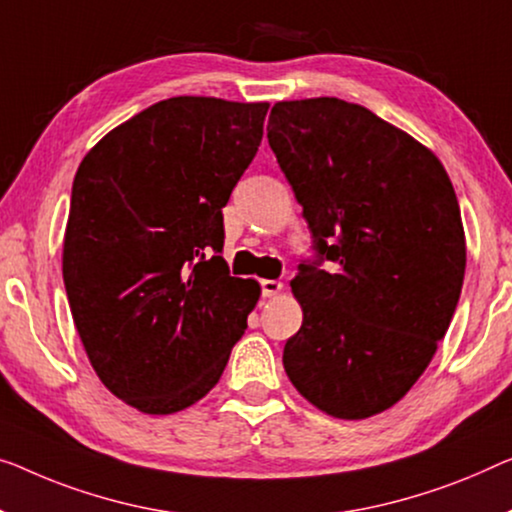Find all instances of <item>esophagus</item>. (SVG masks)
<instances>
[{
    "mask_svg": "<svg viewBox=\"0 0 512 512\" xmlns=\"http://www.w3.org/2000/svg\"><path fill=\"white\" fill-rule=\"evenodd\" d=\"M259 287H262V296H278L280 289H282V282L280 280H262L259 282Z\"/></svg>",
    "mask_w": 512,
    "mask_h": 512,
    "instance_id": "34e87169",
    "label": "esophagus"
}]
</instances>
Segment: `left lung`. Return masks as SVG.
<instances>
[{
    "label": "left lung",
    "instance_id": "1",
    "mask_svg": "<svg viewBox=\"0 0 512 512\" xmlns=\"http://www.w3.org/2000/svg\"><path fill=\"white\" fill-rule=\"evenodd\" d=\"M266 131L315 248L292 280L303 324L282 365L329 416L381 414L430 365L460 301L453 183L421 142L340 98L280 101Z\"/></svg>",
    "mask_w": 512,
    "mask_h": 512
}]
</instances>
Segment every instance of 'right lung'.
<instances>
[{"instance_id":"1","label":"right lung","mask_w":512,"mask_h":512,"mask_svg":"<svg viewBox=\"0 0 512 512\" xmlns=\"http://www.w3.org/2000/svg\"><path fill=\"white\" fill-rule=\"evenodd\" d=\"M269 103L160 101L75 172L64 285L91 368L142 414H174L223 375L259 299L230 276L223 207L253 163Z\"/></svg>"}]
</instances>
